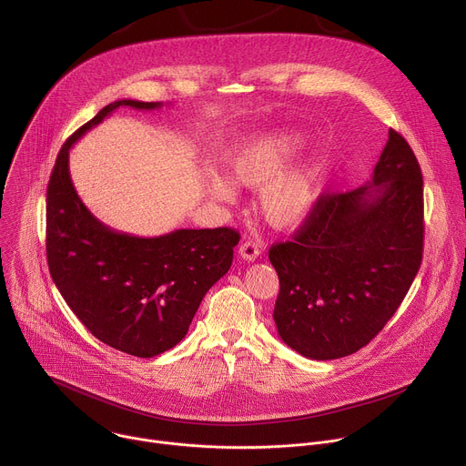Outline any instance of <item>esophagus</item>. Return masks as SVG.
<instances>
[{"mask_svg": "<svg viewBox=\"0 0 466 466\" xmlns=\"http://www.w3.org/2000/svg\"><path fill=\"white\" fill-rule=\"evenodd\" d=\"M239 256L243 258V259H247V261H254L258 256H259V248L256 247V243L254 241H243L241 245H239Z\"/></svg>", "mask_w": 466, "mask_h": 466, "instance_id": "esophagus-1", "label": "esophagus"}]
</instances>
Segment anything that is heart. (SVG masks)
Wrapping results in <instances>:
<instances>
[{"mask_svg": "<svg viewBox=\"0 0 466 466\" xmlns=\"http://www.w3.org/2000/svg\"><path fill=\"white\" fill-rule=\"evenodd\" d=\"M302 146V137L291 128L258 135L241 146L227 162V175L241 187H258V212L263 221L289 230L302 225L313 212L320 195V167L315 158L289 160ZM208 189L216 198L230 201L232 187L212 177Z\"/></svg>", "mask_w": 466, "mask_h": 466, "instance_id": "heart-1", "label": "heart"}]
</instances>
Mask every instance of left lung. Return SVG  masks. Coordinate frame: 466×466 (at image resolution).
Returning a JSON list of instances; mask_svg holds the SVG:
<instances>
[{"label":"left lung","instance_id":"1","mask_svg":"<svg viewBox=\"0 0 466 466\" xmlns=\"http://www.w3.org/2000/svg\"><path fill=\"white\" fill-rule=\"evenodd\" d=\"M422 195L417 157L390 128L370 182L319 195L293 239L269 248L280 280L273 319L288 347L338 360L380 334L420 269Z\"/></svg>","mask_w":466,"mask_h":466}]
</instances>
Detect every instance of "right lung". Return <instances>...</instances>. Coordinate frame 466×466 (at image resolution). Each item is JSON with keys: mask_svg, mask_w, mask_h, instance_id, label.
Listing matches in <instances>:
<instances>
[{"mask_svg": "<svg viewBox=\"0 0 466 466\" xmlns=\"http://www.w3.org/2000/svg\"><path fill=\"white\" fill-rule=\"evenodd\" d=\"M119 106L153 110L162 103L114 101L66 140L47 184L46 252L55 286L92 336L119 352L153 358L187 334L207 291L228 273L239 232L182 228L138 238L88 212L70 178V147Z\"/></svg>", "mask_w": 466, "mask_h": 466, "instance_id": "1", "label": "right lung"}]
</instances>
